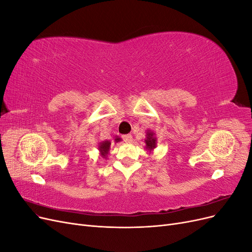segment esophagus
I'll list each match as a JSON object with an SVG mask.
<instances>
[{
	"mask_svg": "<svg viewBox=\"0 0 252 252\" xmlns=\"http://www.w3.org/2000/svg\"><path fill=\"white\" fill-rule=\"evenodd\" d=\"M122 138H123V140L127 143H130L132 141V135L131 134H124L123 136H122Z\"/></svg>",
	"mask_w": 252,
	"mask_h": 252,
	"instance_id": "obj_1",
	"label": "esophagus"
}]
</instances>
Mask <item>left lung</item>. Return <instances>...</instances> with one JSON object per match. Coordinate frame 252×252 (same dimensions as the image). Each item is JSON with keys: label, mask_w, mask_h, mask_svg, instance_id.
Segmentation results:
<instances>
[{"label": "left lung", "mask_w": 252, "mask_h": 252, "mask_svg": "<svg viewBox=\"0 0 252 252\" xmlns=\"http://www.w3.org/2000/svg\"><path fill=\"white\" fill-rule=\"evenodd\" d=\"M145 144H146V148L149 152H151L154 150L157 146V138L155 136V132L151 131V130H147L146 133V139H145Z\"/></svg>", "instance_id": "obj_1"}]
</instances>
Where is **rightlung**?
<instances>
[{
	"label": "right lung",
	"instance_id": "obj_1",
	"mask_svg": "<svg viewBox=\"0 0 252 252\" xmlns=\"http://www.w3.org/2000/svg\"><path fill=\"white\" fill-rule=\"evenodd\" d=\"M120 141H121V139L119 138V136H116V138H114V142H116V143H118V142H120ZM111 144H112V143H111L110 141H108V140L102 141V142L98 143V151H100V154H101L102 158H107V156H108V154H109Z\"/></svg>",
	"mask_w": 252,
	"mask_h": 252
}]
</instances>
